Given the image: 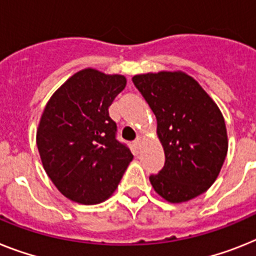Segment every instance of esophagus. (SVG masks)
<instances>
[{
    "instance_id": "obj_1",
    "label": "esophagus",
    "mask_w": 256,
    "mask_h": 256,
    "mask_svg": "<svg viewBox=\"0 0 256 256\" xmlns=\"http://www.w3.org/2000/svg\"><path fill=\"white\" fill-rule=\"evenodd\" d=\"M134 144L136 146V147H138V148L140 147V144H142V139H140V138H138V139H136V140L134 142Z\"/></svg>"
}]
</instances>
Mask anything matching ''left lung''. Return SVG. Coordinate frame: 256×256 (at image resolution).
Listing matches in <instances>:
<instances>
[{
  "label": "left lung",
  "mask_w": 256,
  "mask_h": 256,
  "mask_svg": "<svg viewBox=\"0 0 256 256\" xmlns=\"http://www.w3.org/2000/svg\"><path fill=\"white\" fill-rule=\"evenodd\" d=\"M158 120L164 168L150 177L154 190L169 203L199 196L216 181L228 154L222 113L192 76L158 72L132 76Z\"/></svg>",
  "instance_id": "8db88e82"
}]
</instances>
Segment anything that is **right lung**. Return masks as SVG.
I'll list each match as a JSON object with an SVG mask.
<instances>
[{
	"mask_svg": "<svg viewBox=\"0 0 256 256\" xmlns=\"http://www.w3.org/2000/svg\"><path fill=\"white\" fill-rule=\"evenodd\" d=\"M126 78L96 68L75 72L45 105L36 144L50 181L68 199L98 204L117 188L132 154L116 139L109 106Z\"/></svg>",
	"mask_w": 256,
	"mask_h": 256,
	"instance_id": "1",
	"label": "right lung"
}]
</instances>
